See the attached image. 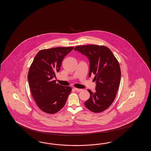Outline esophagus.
<instances>
[{"label": "esophagus", "mask_w": 151, "mask_h": 151, "mask_svg": "<svg viewBox=\"0 0 151 151\" xmlns=\"http://www.w3.org/2000/svg\"><path fill=\"white\" fill-rule=\"evenodd\" d=\"M74 90H76L77 92H80L82 91V89H80V88H74Z\"/></svg>", "instance_id": "1"}]
</instances>
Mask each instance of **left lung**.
<instances>
[{
  "instance_id": "obj_1",
  "label": "left lung",
  "mask_w": 151,
  "mask_h": 151,
  "mask_svg": "<svg viewBox=\"0 0 151 151\" xmlns=\"http://www.w3.org/2000/svg\"><path fill=\"white\" fill-rule=\"evenodd\" d=\"M75 51L86 56L90 61L89 77L94 74L96 81L94 92L88 90L90 98L84 104L95 113L109 108L116 98L121 79L119 63L109 48L96 45L77 46Z\"/></svg>"
}]
</instances>
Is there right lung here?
Segmentation results:
<instances>
[{
    "mask_svg": "<svg viewBox=\"0 0 151 151\" xmlns=\"http://www.w3.org/2000/svg\"><path fill=\"white\" fill-rule=\"evenodd\" d=\"M73 47L42 50L35 55L29 69L27 78L32 96L37 106L49 114L57 112L64 106L72 88L53 80L65 57Z\"/></svg>",
    "mask_w": 151,
    "mask_h": 151,
    "instance_id": "right-lung-1",
    "label": "right lung"
}]
</instances>
